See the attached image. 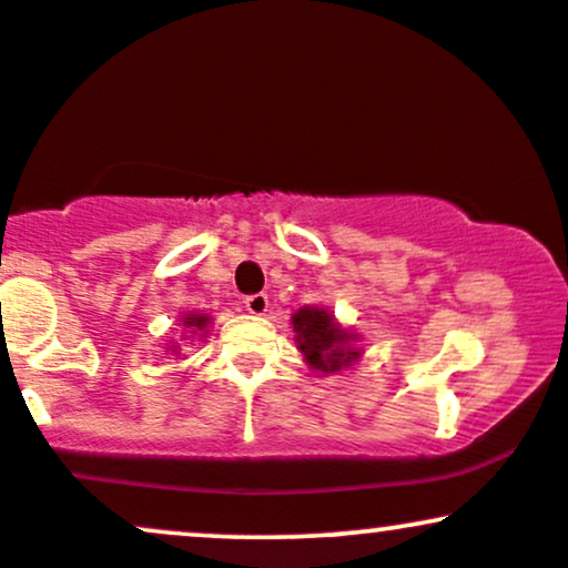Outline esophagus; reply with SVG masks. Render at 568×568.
<instances>
[{"instance_id": "34e87169", "label": "esophagus", "mask_w": 568, "mask_h": 568, "mask_svg": "<svg viewBox=\"0 0 568 568\" xmlns=\"http://www.w3.org/2000/svg\"><path fill=\"white\" fill-rule=\"evenodd\" d=\"M245 310L251 312V315H264V312L270 310V298H266V293H253V296H247Z\"/></svg>"}]
</instances>
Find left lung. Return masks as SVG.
Here are the masks:
<instances>
[{"label": "left lung", "instance_id": "obj_1", "mask_svg": "<svg viewBox=\"0 0 568 568\" xmlns=\"http://www.w3.org/2000/svg\"><path fill=\"white\" fill-rule=\"evenodd\" d=\"M293 334H296V349L302 352L310 368L321 374H336V371L352 366L361 357L355 347V334L336 323L334 312L323 306H302L291 317Z\"/></svg>", "mask_w": 568, "mask_h": 568}]
</instances>
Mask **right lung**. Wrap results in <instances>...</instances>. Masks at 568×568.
Here are the masks:
<instances>
[{"instance_id":"add662e5","label":"right lung","mask_w":568,"mask_h":568,"mask_svg":"<svg viewBox=\"0 0 568 568\" xmlns=\"http://www.w3.org/2000/svg\"><path fill=\"white\" fill-rule=\"evenodd\" d=\"M184 328L189 331V336H202L205 334V328H207V323H211V317L205 315V312H189V315H184ZM171 352L175 355V352H179V347H175V344H171Z\"/></svg>"}]
</instances>
